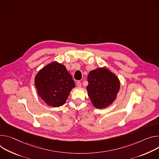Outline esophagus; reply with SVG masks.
<instances>
[{
    "instance_id": "esophagus-1",
    "label": "esophagus",
    "mask_w": 159,
    "mask_h": 159,
    "mask_svg": "<svg viewBox=\"0 0 159 159\" xmlns=\"http://www.w3.org/2000/svg\"><path fill=\"white\" fill-rule=\"evenodd\" d=\"M77 86H78V87H81V83L80 81H78V82H77Z\"/></svg>"
}]
</instances>
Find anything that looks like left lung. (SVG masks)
<instances>
[{"label": "left lung", "mask_w": 159, "mask_h": 159, "mask_svg": "<svg viewBox=\"0 0 159 159\" xmlns=\"http://www.w3.org/2000/svg\"><path fill=\"white\" fill-rule=\"evenodd\" d=\"M88 95L94 106L101 109L111 105L119 90L117 77L106 68L92 70L88 76Z\"/></svg>", "instance_id": "1"}]
</instances>
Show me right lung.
Masks as SVG:
<instances>
[{"label":"right lung","mask_w":159,"mask_h":159,"mask_svg":"<svg viewBox=\"0 0 159 159\" xmlns=\"http://www.w3.org/2000/svg\"><path fill=\"white\" fill-rule=\"evenodd\" d=\"M38 94L47 105L53 107L64 105L73 88L74 80L66 67L57 62L42 69L34 79Z\"/></svg>","instance_id":"add662e5"}]
</instances>
